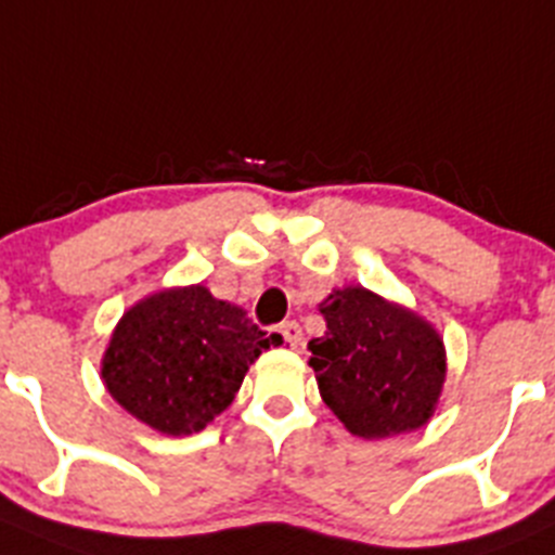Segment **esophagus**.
I'll use <instances>...</instances> for the list:
<instances>
[{
	"label": "esophagus",
	"mask_w": 555,
	"mask_h": 555,
	"mask_svg": "<svg viewBox=\"0 0 555 555\" xmlns=\"http://www.w3.org/2000/svg\"><path fill=\"white\" fill-rule=\"evenodd\" d=\"M281 335L286 337L288 346L297 348L299 343H302V326H299L297 321H286V324H281Z\"/></svg>",
	"instance_id": "34e87169"
}]
</instances>
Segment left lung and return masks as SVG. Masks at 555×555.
Here are the masks:
<instances>
[{"instance_id":"1","label":"left lung","mask_w":555,"mask_h":555,"mask_svg":"<svg viewBox=\"0 0 555 555\" xmlns=\"http://www.w3.org/2000/svg\"><path fill=\"white\" fill-rule=\"evenodd\" d=\"M324 337L308 343L319 392L362 439H387L430 420L444 384V343L427 321L362 286L321 305Z\"/></svg>"}]
</instances>
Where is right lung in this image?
<instances>
[{"label":"right lung","mask_w":555,"mask_h":555,"mask_svg":"<svg viewBox=\"0 0 555 555\" xmlns=\"http://www.w3.org/2000/svg\"><path fill=\"white\" fill-rule=\"evenodd\" d=\"M278 340L204 286L144 299L122 315L103 360L116 403L168 436L198 433L231 405L247 365Z\"/></svg>","instance_id":"add662e5"}]
</instances>
